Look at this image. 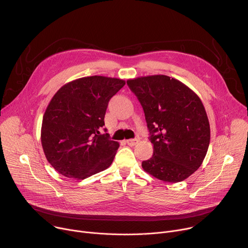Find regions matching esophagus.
Returning <instances> with one entry per match:
<instances>
[{"mask_svg": "<svg viewBox=\"0 0 248 248\" xmlns=\"http://www.w3.org/2000/svg\"><path fill=\"white\" fill-rule=\"evenodd\" d=\"M138 141H139V139L135 138V139H128V140L125 141V142H126L129 146H134L135 144L138 143Z\"/></svg>", "mask_w": 248, "mask_h": 248, "instance_id": "1", "label": "esophagus"}]
</instances>
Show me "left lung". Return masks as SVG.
<instances>
[{"label": "left lung", "mask_w": 248, "mask_h": 248, "mask_svg": "<svg viewBox=\"0 0 248 248\" xmlns=\"http://www.w3.org/2000/svg\"><path fill=\"white\" fill-rule=\"evenodd\" d=\"M142 106L153 156L143 170L166 183L187 179L202 164L210 143V124L200 98L180 80L163 76L126 81Z\"/></svg>", "instance_id": "left-lung-1"}]
</instances>
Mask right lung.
Masks as SVG:
<instances>
[{"instance_id":"1","label":"right lung","mask_w":248,"mask_h":248,"mask_svg":"<svg viewBox=\"0 0 248 248\" xmlns=\"http://www.w3.org/2000/svg\"><path fill=\"white\" fill-rule=\"evenodd\" d=\"M124 84L120 78L93 76L64 84L53 96L43 116L41 143L58 172L84 180L111 166L120 144L99 129L110 99Z\"/></svg>"}]
</instances>
